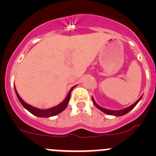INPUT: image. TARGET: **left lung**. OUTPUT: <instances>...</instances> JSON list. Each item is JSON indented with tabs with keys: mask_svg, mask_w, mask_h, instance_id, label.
Instances as JSON below:
<instances>
[{
	"mask_svg": "<svg viewBox=\"0 0 156 156\" xmlns=\"http://www.w3.org/2000/svg\"><path fill=\"white\" fill-rule=\"evenodd\" d=\"M141 98H142V97H140V98H139L138 100H137V101L134 103V104L132 105L129 106V107H127V108H123V109L116 110V111H114V110L107 109V108H102V107H101V106H99L97 104V103L95 102L94 99L93 98H92V101H93V102H94V105L96 106V107H97L98 109H100L101 111H102L103 112H105V113L108 114V115H116V116H120V115H125V114H126L127 112H129L130 110L133 109L135 106H136V105H137V103L139 102V101L141 99Z\"/></svg>",
	"mask_w": 156,
	"mask_h": 156,
	"instance_id": "left-lung-1",
	"label": "left lung"
}]
</instances>
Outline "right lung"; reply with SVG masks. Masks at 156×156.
<instances>
[{
	"label": "right lung",
	"instance_id": "obj_1",
	"mask_svg": "<svg viewBox=\"0 0 156 156\" xmlns=\"http://www.w3.org/2000/svg\"><path fill=\"white\" fill-rule=\"evenodd\" d=\"M73 87L72 88L71 90H69V94H67V96H66V98H65V100L63 101L61 104H59L57 106H55V107H53V108H48V109H44V110L38 109V108H34V107H33V106L30 105L29 104L26 103L21 98V97L19 96V94L17 93L16 87H15V90H16V95H17V97L18 98H19V101L21 102V104L23 105V107H24L26 109L28 110L30 112H31L32 114H34V115H37V116L38 117H50V116H54V115H58V114L62 112L66 108V106H67V105H68L69 103V101L70 95H71V91L73 89Z\"/></svg>",
	"mask_w": 156,
	"mask_h": 156
}]
</instances>
